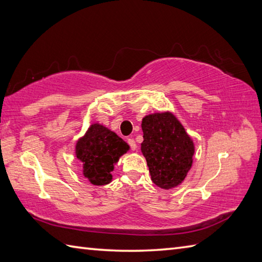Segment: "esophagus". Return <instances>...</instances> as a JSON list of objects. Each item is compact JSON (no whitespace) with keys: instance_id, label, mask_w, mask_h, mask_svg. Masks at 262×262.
I'll return each mask as SVG.
<instances>
[{"instance_id":"obj_1","label":"esophagus","mask_w":262,"mask_h":262,"mask_svg":"<svg viewBox=\"0 0 262 262\" xmlns=\"http://www.w3.org/2000/svg\"><path fill=\"white\" fill-rule=\"evenodd\" d=\"M127 143H128V145L130 146V149H132V150H136V149H137V145H136L135 141H134L133 138H128V139H127Z\"/></svg>"}]
</instances>
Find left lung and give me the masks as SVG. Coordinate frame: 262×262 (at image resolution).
Returning a JSON list of instances; mask_svg holds the SVG:
<instances>
[{"label":"left lung","mask_w":262,"mask_h":262,"mask_svg":"<svg viewBox=\"0 0 262 262\" xmlns=\"http://www.w3.org/2000/svg\"><path fill=\"white\" fill-rule=\"evenodd\" d=\"M142 153L153 183L162 188L180 185L190 171L194 144L184 127L171 113H156L143 118Z\"/></svg>","instance_id":"obj_1"}]
</instances>
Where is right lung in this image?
I'll use <instances>...</instances> for the list:
<instances>
[{
	"mask_svg": "<svg viewBox=\"0 0 262 262\" xmlns=\"http://www.w3.org/2000/svg\"><path fill=\"white\" fill-rule=\"evenodd\" d=\"M129 149L114 132L99 124L91 125L76 145V156L83 164V175L94 185L111 183L114 164Z\"/></svg>",
	"mask_w": 262,
	"mask_h": 262,
	"instance_id": "obj_1",
	"label": "right lung"
}]
</instances>
